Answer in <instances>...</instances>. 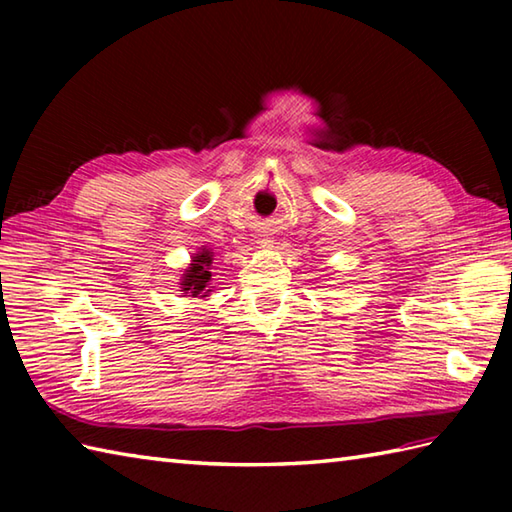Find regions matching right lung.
<instances>
[{
  "mask_svg": "<svg viewBox=\"0 0 512 512\" xmlns=\"http://www.w3.org/2000/svg\"><path fill=\"white\" fill-rule=\"evenodd\" d=\"M211 264H213V255L209 248H202L198 255H193L189 268L184 270L180 288L184 297H193V299H204L211 295Z\"/></svg>",
  "mask_w": 512,
  "mask_h": 512,
  "instance_id": "obj_1",
  "label": "right lung"
}]
</instances>
